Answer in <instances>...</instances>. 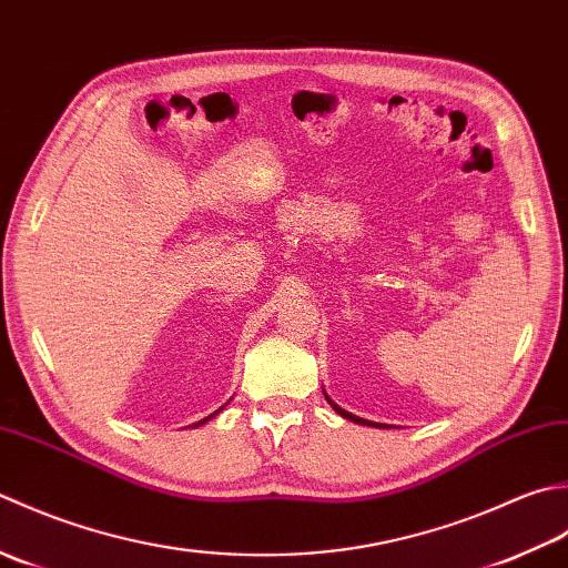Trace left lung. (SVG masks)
I'll list each match as a JSON object with an SVG mask.
<instances>
[{
  "instance_id": "left-lung-1",
  "label": "left lung",
  "mask_w": 568,
  "mask_h": 568,
  "mask_svg": "<svg viewBox=\"0 0 568 568\" xmlns=\"http://www.w3.org/2000/svg\"><path fill=\"white\" fill-rule=\"evenodd\" d=\"M323 395H326V392H323ZM326 399H328V404H331V407H333L335 412H338V414L343 416V419H351V422H355V424H367V426H373V422H365V419H361V416H355V414H351V412H345V409H341V407H338V404H333V402H331V397H328V395H326ZM375 426H377V424H375Z\"/></svg>"
}]
</instances>
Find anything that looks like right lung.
<instances>
[{
    "mask_svg": "<svg viewBox=\"0 0 568 568\" xmlns=\"http://www.w3.org/2000/svg\"><path fill=\"white\" fill-rule=\"evenodd\" d=\"M220 409H223V407H220ZM220 409H217V412H220ZM217 412H215V414H217ZM215 414H211V416H215ZM211 416H207V419H211ZM207 419H203V422H199V424H205Z\"/></svg>",
    "mask_w": 568,
    "mask_h": 568,
    "instance_id": "right-lung-1",
    "label": "right lung"
}]
</instances>
